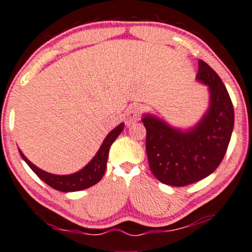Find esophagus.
I'll list each match as a JSON object with an SVG mask.
<instances>
[{
  "label": "esophagus",
  "instance_id": "esophagus-1",
  "mask_svg": "<svg viewBox=\"0 0 252 252\" xmlns=\"http://www.w3.org/2000/svg\"><path fill=\"white\" fill-rule=\"evenodd\" d=\"M141 112L142 109L139 105H131L126 112V122L128 123H132V122H137L141 118Z\"/></svg>",
  "mask_w": 252,
  "mask_h": 252
}]
</instances>
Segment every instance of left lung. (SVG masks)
Instances as JSON below:
<instances>
[{"label": "left lung", "mask_w": 252, "mask_h": 252, "mask_svg": "<svg viewBox=\"0 0 252 252\" xmlns=\"http://www.w3.org/2000/svg\"><path fill=\"white\" fill-rule=\"evenodd\" d=\"M196 80L209 93L208 107L197 123L181 128L151 112L142 115L149 167L158 181L171 187L195 183L214 172L233 131V105L220 76L200 60Z\"/></svg>", "instance_id": "1"}]
</instances>
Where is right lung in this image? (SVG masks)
I'll use <instances>...</instances> for the list:
<instances>
[{
	"mask_svg": "<svg viewBox=\"0 0 252 252\" xmlns=\"http://www.w3.org/2000/svg\"><path fill=\"white\" fill-rule=\"evenodd\" d=\"M124 123L118 124L115 129H112L109 134L106 135L103 143H101L100 148L95 153V156L92 158L90 162L79 170L77 172L70 173V175H54V173L46 172V171L41 170L37 167L34 164H32L23 152L19 149V153L23 159L26 161V164L32 168L33 172L35 173L43 182L50 185L54 189L59 190L63 192H71V191H80V190L87 189V188L92 187L98 183L101 178H103L105 173V168H106L107 157H109V151L113 141L120 136V134L123 131Z\"/></svg>",
	"mask_w": 252,
	"mask_h": 252,
	"instance_id": "right-lung-1",
	"label": "right lung"
}]
</instances>
